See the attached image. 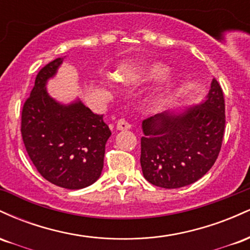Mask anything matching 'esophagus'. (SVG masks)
Instances as JSON below:
<instances>
[{"instance_id":"obj_1","label":"esophagus","mask_w":250,"mask_h":250,"mask_svg":"<svg viewBox=\"0 0 250 250\" xmlns=\"http://www.w3.org/2000/svg\"><path fill=\"white\" fill-rule=\"evenodd\" d=\"M131 125L130 123L125 121V119H120L119 121L116 123V129L117 130H128V129H130Z\"/></svg>"}]
</instances>
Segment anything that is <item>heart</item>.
Wrapping results in <instances>:
<instances>
[{
    "label": "heart",
    "instance_id": "obj_1",
    "mask_svg": "<svg viewBox=\"0 0 250 250\" xmlns=\"http://www.w3.org/2000/svg\"><path fill=\"white\" fill-rule=\"evenodd\" d=\"M169 73L167 65L162 64V63H154V64L148 65L147 68L140 71L137 74H130L129 77L135 82H143V81H153V80L161 79ZM174 91L171 89H167L165 93L160 94V95L155 96L151 100L150 104L155 110H162L166 107H168L174 100Z\"/></svg>",
    "mask_w": 250,
    "mask_h": 250
}]
</instances>
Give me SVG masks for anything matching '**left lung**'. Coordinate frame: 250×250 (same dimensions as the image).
<instances>
[{"label":"left lung","mask_w":250,"mask_h":250,"mask_svg":"<svg viewBox=\"0 0 250 250\" xmlns=\"http://www.w3.org/2000/svg\"><path fill=\"white\" fill-rule=\"evenodd\" d=\"M225 125L223 91L215 79L200 104L142 121L140 162L145 179L166 189L196 182L219 156Z\"/></svg>","instance_id":"1"}]
</instances>
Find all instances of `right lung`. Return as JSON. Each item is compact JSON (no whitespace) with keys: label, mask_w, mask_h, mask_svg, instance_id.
<instances>
[{"label":"right lung","mask_w":250,"mask_h":250,"mask_svg":"<svg viewBox=\"0 0 250 250\" xmlns=\"http://www.w3.org/2000/svg\"><path fill=\"white\" fill-rule=\"evenodd\" d=\"M63 60H54L37 74L22 109L21 133L25 150L45 180L62 188L82 189L101 176L111 131L103 115L80 100L63 104L48 94L45 84Z\"/></svg>","instance_id":"1"}]
</instances>
